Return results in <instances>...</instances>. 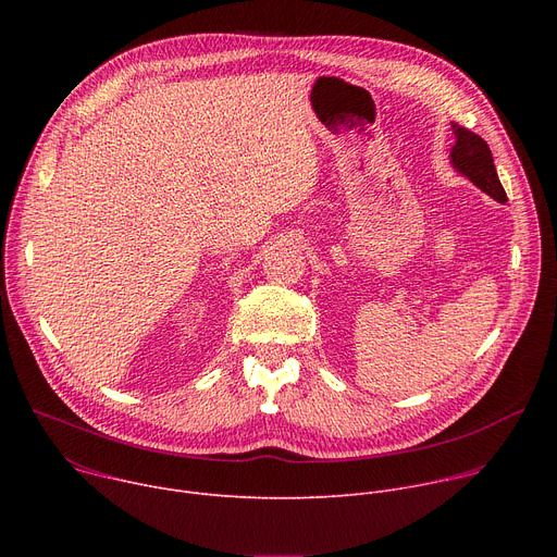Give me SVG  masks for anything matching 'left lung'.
<instances>
[{
    "label": "left lung",
    "instance_id": "1",
    "mask_svg": "<svg viewBox=\"0 0 557 557\" xmlns=\"http://www.w3.org/2000/svg\"><path fill=\"white\" fill-rule=\"evenodd\" d=\"M451 129H454L456 143L451 147L449 158L456 172L467 176L475 187L490 194L494 200L505 202L507 194L498 181L490 145L479 134L469 132L467 127H460L458 123H451Z\"/></svg>",
    "mask_w": 557,
    "mask_h": 557
}]
</instances>
